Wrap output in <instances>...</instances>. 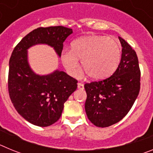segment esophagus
<instances>
[{"mask_svg":"<svg viewBox=\"0 0 153 153\" xmlns=\"http://www.w3.org/2000/svg\"><path fill=\"white\" fill-rule=\"evenodd\" d=\"M77 86H78V89H79V90H83V88H84V85H83L82 83H78Z\"/></svg>","mask_w":153,"mask_h":153,"instance_id":"1","label":"esophagus"}]
</instances>
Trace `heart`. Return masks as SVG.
Returning <instances> with one entry per match:
<instances>
[{
	"mask_svg": "<svg viewBox=\"0 0 153 153\" xmlns=\"http://www.w3.org/2000/svg\"><path fill=\"white\" fill-rule=\"evenodd\" d=\"M122 48L116 38L105 35H91L73 41L70 51H63L60 58L69 74L79 73L78 59L81 66L93 79H102L114 72L121 59Z\"/></svg>",
	"mask_w": 153,
	"mask_h": 153,
	"instance_id": "1",
	"label": "heart"
}]
</instances>
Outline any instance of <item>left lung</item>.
Listing matches in <instances>:
<instances>
[{"label":"left lung","mask_w":153,"mask_h":153,"mask_svg":"<svg viewBox=\"0 0 153 153\" xmlns=\"http://www.w3.org/2000/svg\"><path fill=\"white\" fill-rule=\"evenodd\" d=\"M122 56L117 70L105 79L84 85L85 110L93 125L108 127L120 122L129 113L140 90V69L137 55L119 36Z\"/></svg>","instance_id":"left-lung-1"}]
</instances>
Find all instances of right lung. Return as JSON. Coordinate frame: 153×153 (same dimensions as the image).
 Returning a JSON list of instances; mask_svg holds the SVG:
<instances>
[{
    "instance_id": "1",
    "label": "right lung",
    "mask_w": 153,
    "mask_h": 153,
    "mask_svg": "<svg viewBox=\"0 0 153 153\" xmlns=\"http://www.w3.org/2000/svg\"><path fill=\"white\" fill-rule=\"evenodd\" d=\"M72 33V29L63 26L38 27L24 36L12 52L9 96L17 113L33 125L49 126L60 118L63 104L77 88V80L60 70L46 76L34 74L27 61V49L47 44L60 56L63 42Z\"/></svg>"
}]
</instances>
